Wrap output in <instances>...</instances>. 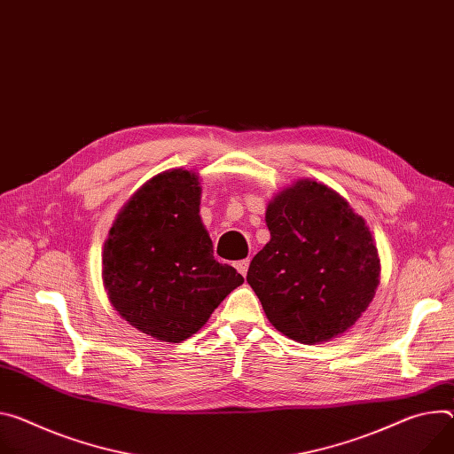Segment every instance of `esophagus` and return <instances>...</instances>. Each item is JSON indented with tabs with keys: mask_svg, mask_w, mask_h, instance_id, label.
Listing matches in <instances>:
<instances>
[{
	"mask_svg": "<svg viewBox=\"0 0 454 454\" xmlns=\"http://www.w3.org/2000/svg\"><path fill=\"white\" fill-rule=\"evenodd\" d=\"M235 268H237V271H239L242 277H246V273H248V268H250V261H248V259L239 261V262L235 264Z\"/></svg>",
	"mask_w": 454,
	"mask_h": 454,
	"instance_id": "34e87169",
	"label": "esophagus"
}]
</instances>
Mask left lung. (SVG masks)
<instances>
[{
    "mask_svg": "<svg viewBox=\"0 0 454 454\" xmlns=\"http://www.w3.org/2000/svg\"><path fill=\"white\" fill-rule=\"evenodd\" d=\"M266 224L271 239L246 280L271 325L302 344L348 332L380 282L379 250L365 221L333 188L299 179L270 200Z\"/></svg>",
    "mask_w": 454,
    "mask_h": 454,
    "instance_id": "8db88e82",
    "label": "left lung"
}]
</instances>
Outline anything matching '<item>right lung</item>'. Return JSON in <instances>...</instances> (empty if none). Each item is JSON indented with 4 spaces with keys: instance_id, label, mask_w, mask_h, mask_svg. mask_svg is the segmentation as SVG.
Masks as SVG:
<instances>
[{
    "instance_id": "1",
    "label": "right lung",
    "mask_w": 454,
    "mask_h": 454,
    "mask_svg": "<svg viewBox=\"0 0 454 454\" xmlns=\"http://www.w3.org/2000/svg\"><path fill=\"white\" fill-rule=\"evenodd\" d=\"M200 183L172 168L146 181L117 214L103 246V286L141 333L183 342L244 282L214 259L200 215Z\"/></svg>"
}]
</instances>
